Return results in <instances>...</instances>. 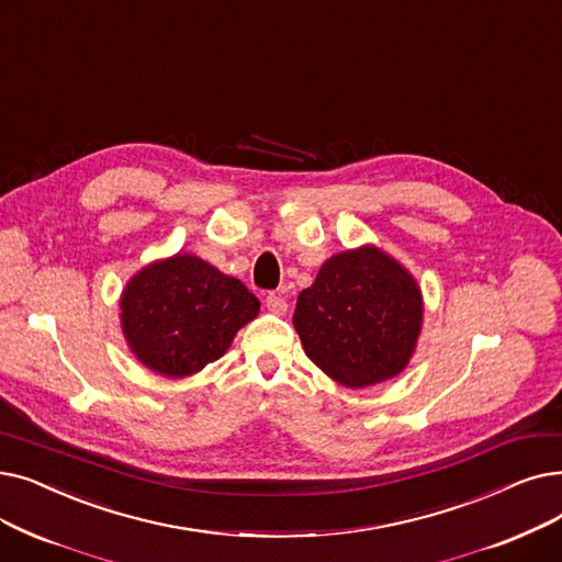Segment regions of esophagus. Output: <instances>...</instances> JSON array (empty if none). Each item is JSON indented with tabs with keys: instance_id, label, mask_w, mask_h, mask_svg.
<instances>
[{
	"instance_id": "34e87169",
	"label": "esophagus",
	"mask_w": 562,
	"mask_h": 562,
	"mask_svg": "<svg viewBox=\"0 0 562 562\" xmlns=\"http://www.w3.org/2000/svg\"><path fill=\"white\" fill-rule=\"evenodd\" d=\"M263 303H266V307L271 310L273 314H284V312H286V301H284L280 294H268Z\"/></svg>"
}]
</instances>
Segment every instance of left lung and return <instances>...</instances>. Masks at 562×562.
I'll return each instance as SVG.
<instances>
[{"label":"left lung","instance_id":"8db88e82","mask_svg":"<svg viewBox=\"0 0 562 562\" xmlns=\"http://www.w3.org/2000/svg\"><path fill=\"white\" fill-rule=\"evenodd\" d=\"M294 326L310 360L347 387L400 374L423 326L420 289L404 268L360 248L330 257L303 289Z\"/></svg>","mask_w":562,"mask_h":562}]
</instances>
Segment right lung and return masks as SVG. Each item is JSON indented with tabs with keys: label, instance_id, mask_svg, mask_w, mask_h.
<instances>
[{
	"label": "right lung",
	"instance_id": "1",
	"mask_svg": "<svg viewBox=\"0 0 562 562\" xmlns=\"http://www.w3.org/2000/svg\"><path fill=\"white\" fill-rule=\"evenodd\" d=\"M259 301L211 263L175 255L139 271L121 296L128 347L162 376H188L221 358Z\"/></svg>",
	"mask_w": 562,
	"mask_h": 562
}]
</instances>
